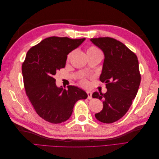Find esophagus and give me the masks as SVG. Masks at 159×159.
<instances>
[{
    "label": "esophagus",
    "mask_w": 159,
    "mask_h": 159,
    "mask_svg": "<svg viewBox=\"0 0 159 159\" xmlns=\"http://www.w3.org/2000/svg\"><path fill=\"white\" fill-rule=\"evenodd\" d=\"M87 94H88V99H91V97H92V93L91 91H87Z\"/></svg>",
    "instance_id": "esophagus-1"
}]
</instances>
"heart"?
<instances>
[{"mask_svg":"<svg viewBox=\"0 0 159 159\" xmlns=\"http://www.w3.org/2000/svg\"><path fill=\"white\" fill-rule=\"evenodd\" d=\"M88 52H93V53H102V52L100 51V50L99 48H98L97 47L95 46H90L88 50ZM70 54L68 56V57H70ZM80 84L84 86V87H88V85H89V83L88 80L85 79V78H82L81 79L80 81Z\"/></svg>","mask_w":159,"mask_h":159,"instance_id":"obj_1","label":"heart"}]
</instances>
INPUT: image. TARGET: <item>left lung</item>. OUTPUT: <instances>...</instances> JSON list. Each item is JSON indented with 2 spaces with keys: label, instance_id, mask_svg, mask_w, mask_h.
Segmentation results:
<instances>
[{
  "label": "left lung",
  "instance_id": "left-lung-1",
  "mask_svg": "<svg viewBox=\"0 0 159 159\" xmlns=\"http://www.w3.org/2000/svg\"><path fill=\"white\" fill-rule=\"evenodd\" d=\"M102 49L105 60L99 80L105 83V93L94 92L93 98L103 101V108L95 116L98 121L111 123L128 111L136 97L141 75L136 54L119 40L110 37L91 38Z\"/></svg>",
  "mask_w": 159,
  "mask_h": 159
}]
</instances>
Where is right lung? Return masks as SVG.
I'll list each match as a JSON object with an SVG mask.
<instances>
[{"label":"right lung","mask_w":159,"mask_h":159,"mask_svg":"<svg viewBox=\"0 0 159 159\" xmlns=\"http://www.w3.org/2000/svg\"><path fill=\"white\" fill-rule=\"evenodd\" d=\"M85 38L51 36L28 51L22 65L26 95L39 116L51 123H61L71 115L77 101L88 95L78 87L57 88L54 75L66 66L68 54Z\"/></svg>","instance_id":"right-lung-1"}]
</instances>
